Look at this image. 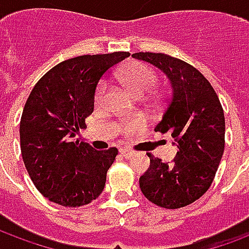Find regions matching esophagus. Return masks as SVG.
Returning a JSON list of instances; mask_svg holds the SVG:
<instances>
[{
	"mask_svg": "<svg viewBox=\"0 0 249 249\" xmlns=\"http://www.w3.org/2000/svg\"><path fill=\"white\" fill-rule=\"evenodd\" d=\"M120 153H121V156L125 157V159H129V157L133 156V153H135V152L130 151V149H128V148H123V149L120 151Z\"/></svg>",
	"mask_w": 249,
	"mask_h": 249,
	"instance_id": "obj_1",
	"label": "esophagus"
}]
</instances>
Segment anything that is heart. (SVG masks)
<instances>
[{"label": "heart", "instance_id": "1", "mask_svg": "<svg viewBox=\"0 0 249 249\" xmlns=\"http://www.w3.org/2000/svg\"><path fill=\"white\" fill-rule=\"evenodd\" d=\"M119 80L123 87L130 92L135 97H144L145 94L151 93L159 82V76L156 71L146 65L144 62H130L125 65L119 73ZM107 92V82L101 81L98 84L96 90V103H100ZM146 120L142 117L125 121L121 130L125 135H135L137 132L145 129Z\"/></svg>", "mask_w": 249, "mask_h": 249}]
</instances>
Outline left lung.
<instances>
[{"label":"left lung","mask_w":249,"mask_h":249,"mask_svg":"<svg viewBox=\"0 0 249 249\" xmlns=\"http://www.w3.org/2000/svg\"><path fill=\"white\" fill-rule=\"evenodd\" d=\"M132 56L169 78L172 94L155 130L171 133L178 148L172 164L148 153L151 165L140 178L141 192L161 208H183L208 191L219 168L225 145L223 107L211 82L188 62L164 53Z\"/></svg>","instance_id":"left-lung-1"}]
</instances>
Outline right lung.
Masks as SVG:
<instances>
[{
    "instance_id": "right-lung-1",
    "label": "right lung",
    "mask_w": 249,
    "mask_h": 249,
    "mask_svg": "<svg viewBox=\"0 0 249 249\" xmlns=\"http://www.w3.org/2000/svg\"><path fill=\"white\" fill-rule=\"evenodd\" d=\"M128 52L69 58L41 77L19 123L25 168L35 187L53 203L76 208L101 195L117 148L96 151L73 140L94 109V93L107 71Z\"/></svg>"
}]
</instances>
